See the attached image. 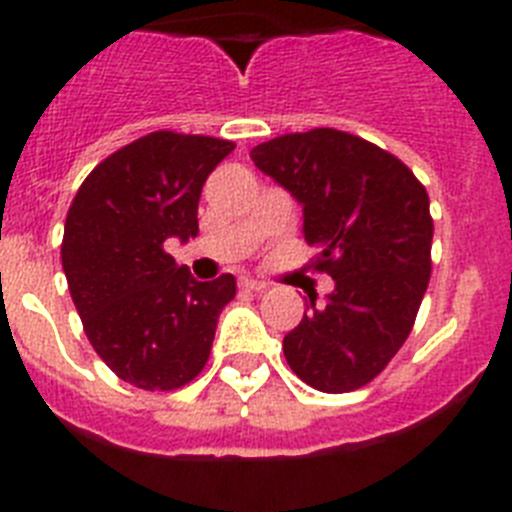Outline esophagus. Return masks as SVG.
Masks as SVG:
<instances>
[{
  "label": "esophagus",
  "instance_id": "1",
  "mask_svg": "<svg viewBox=\"0 0 512 512\" xmlns=\"http://www.w3.org/2000/svg\"><path fill=\"white\" fill-rule=\"evenodd\" d=\"M241 287L246 289V292H264L266 284L264 282H256V279H241Z\"/></svg>",
  "mask_w": 512,
  "mask_h": 512
}]
</instances>
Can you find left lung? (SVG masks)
Here are the masks:
<instances>
[{
    "instance_id": "8db88e82",
    "label": "left lung",
    "mask_w": 512,
    "mask_h": 512,
    "mask_svg": "<svg viewBox=\"0 0 512 512\" xmlns=\"http://www.w3.org/2000/svg\"><path fill=\"white\" fill-rule=\"evenodd\" d=\"M251 161L302 207V233L336 287L310 295L284 359L320 392L372 382L413 330L431 279L433 220L423 184L400 158L333 128L279 135Z\"/></svg>"
}]
</instances>
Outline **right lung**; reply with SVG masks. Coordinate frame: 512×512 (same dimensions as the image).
Instances as JSON below:
<instances>
[{"instance_id":"add662e5","label":"right lung","mask_w":512,"mask_h":512,"mask_svg":"<svg viewBox=\"0 0 512 512\" xmlns=\"http://www.w3.org/2000/svg\"><path fill=\"white\" fill-rule=\"evenodd\" d=\"M230 140L158 130L84 179L66 215L61 261L89 343L122 382L176 390L205 369L235 277L197 282L164 251L197 238L202 184Z\"/></svg>"}]
</instances>
